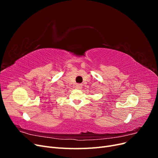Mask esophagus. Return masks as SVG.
<instances>
[{"label":"esophagus","instance_id":"34e87169","mask_svg":"<svg viewBox=\"0 0 158 158\" xmlns=\"http://www.w3.org/2000/svg\"><path fill=\"white\" fill-rule=\"evenodd\" d=\"M76 88H77V89H81V88H82V85H81L80 84H76Z\"/></svg>","mask_w":158,"mask_h":158}]
</instances>
